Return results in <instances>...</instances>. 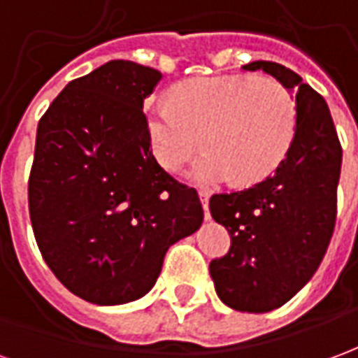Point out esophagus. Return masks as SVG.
<instances>
[{
  "instance_id": "34e87169",
  "label": "esophagus",
  "mask_w": 358,
  "mask_h": 358,
  "mask_svg": "<svg viewBox=\"0 0 358 358\" xmlns=\"http://www.w3.org/2000/svg\"><path fill=\"white\" fill-rule=\"evenodd\" d=\"M209 197H210V194H209V192H207V189H201V192H199V199H201L203 210H205V220H209V218H210Z\"/></svg>"
}]
</instances>
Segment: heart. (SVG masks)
<instances>
[{
	"label": "heart",
	"mask_w": 358,
	"mask_h": 358,
	"mask_svg": "<svg viewBox=\"0 0 358 358\" xmlns=\"http://www.w3.org/2000/svg\"><path fill=\"white\" fill-rule=\"evenodd\" d=\"M151 151L166 171H180L205 134L207 149L189 178L215 186L236 176L253 184L276 171L297 132L295 95L276 78L203 76L182 82L171 99H148Z\"/></svg>",
	"instance_id": "heart-1"
}]
</instances>
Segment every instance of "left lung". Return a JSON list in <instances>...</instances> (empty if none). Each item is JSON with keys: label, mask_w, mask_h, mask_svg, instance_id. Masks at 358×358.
I'll return each instance as SVG.
<instances>
[{"label": "left lung", "mask_w": 358, "mask_h": 358, "mask_svg": "<svg viewBox=\"0 0 358 358\" xmlns=\"http://www.w3.org/2000/svg\"><path fill=\"white\" fill-rule=\"evenodd\" d=\"M241 69L263 71L289 88L299 120L274 174L210 197V215L228 230L232 245L210 261L209 272L224 305L268 313L292 299L326 255L338 215L341 143L324 97L299 74L272 61Z\"/></svg>", "instance_id": "left-lung-1"}]
</instances>
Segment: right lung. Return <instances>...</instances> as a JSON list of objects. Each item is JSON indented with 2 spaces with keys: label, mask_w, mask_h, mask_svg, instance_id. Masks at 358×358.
<instances>
[{
  "label": "right lung",
  "mask_w": 358,
  "mask_h": 358,
  "mask_svg": "<svg viewBox=\"0 0 358 358\" xmlns=\"http://www.w3.org/2000/svg\"><path fill=\"white\" fill-rule=\"evenodd\" d=\"M163 74L109 61L69 82L38 122L28 209L43 261L95 305L143 297L172 243L203 222L195 187L149 143L143 99Z\"/></svg>",
  "instance_id": "1"
}]
</instances>
